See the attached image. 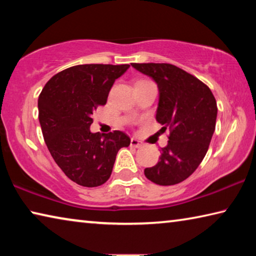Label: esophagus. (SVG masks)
<instances>
[{"instance_id": "34e87169", "label": "esophagus", "mask_w": 256, "mask_h": 256, "mask_svg": "<svg viewBox=\"0 0 256 256\" xmlns=\"http://www.w3.org/2000/svg\"><path fill=\"white\" fill-rule=\"evenodd\" d=\"M131 146H134V148H140V146H142V144L138 140H136V138H131Z\"/></svg>"}]
</instances>
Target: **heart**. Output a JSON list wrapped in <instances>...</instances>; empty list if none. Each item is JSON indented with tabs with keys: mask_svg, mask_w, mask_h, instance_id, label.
I'll list each match as a JSON object with an SVG mask.
<instances>
[{
	"mask_svg": "<svg viewBox=\"0 0 256 256\" xmlns=\"http://www.w3.org/2000/svg\"><path fill=\"white\" fill-rule=\"evenodd\" d=\"M141 81H146V80H141Z\"/></svg>",
	"mask_w": 256,
	"mask_h": 256,
	"instance_id": "heart-1",
	"label": "heart"
}]
</instances>
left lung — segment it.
<instances>
[{"label":"left lung","instance_id":"left-lung-1","mask_svg":"<svg viewBox=\"0 0 256 256\" xmlns=\"http://www.w3.org/2000/svg\"><path fill=\"white\" fill-rule=\"evenodd\" d=\"M158 86L156 120L170 130L168 144L159 162L146 168L144 175L162 186L175 185L196 172L214 136L216 102L209 86L192 74L168 63H131Z\"/></svg>","mask_w":256,"mask_h":256}]
</instances>
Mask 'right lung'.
<instances>
[{
	"instance_id": "right-lung-1",
	"label": "right lung",
	"mask_w": 256,
	"mask_h": 256,
	"mask_svg": "<svg viewBox=\"0 0 256 256\" xmlns=\"http://www.w3.org/2000/svg\"><path fill=\"white\" fill-rule=\"evenodd\" d=\"M128 64H84L55 74L38 98V118L52 157L68 178L96 188L110 177L116 154L131 144L122 131L92 133V116L105 105Z\"/></svg>"
}]
</instances>
